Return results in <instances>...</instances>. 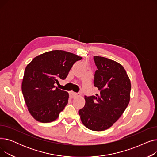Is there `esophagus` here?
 Returning a JSON list of instances; mask_svg holds the SVG:
<instances>
[{
	"mask_svg": "<svg viewBox=\"0 0 157 157\" xmlns=\"http://www.w3.org/2000/svg\"><path fill=\"white\" fill-rule=\"evenodd\" d=\"M79 95H80L79 93L78 94V93H75V92H69V97L71 98H74V97H76L79 96Z\"/></svg>",
	"mask_w": 157,
	"mask_h": 157,
	"instance_id": "34e87169",
	"label": "esophagus"
}]
</instances>
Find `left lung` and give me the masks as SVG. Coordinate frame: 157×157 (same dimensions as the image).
Instances as JSON below:
<instances>
[{
  "mask_svg": "<svg viewBox=\"0 0 157 157\" xmlns=\"http://www.w3.org/2000/svg\"><path fill=\"white\" fill-rule=\"evenodd\" d=\"M97 70L94 83L100 93L85 96V105L79 111L81 120L88 129L102 131L111 127L126 109L131 83L124 67L107 58L94 56Z\"/></svg>",
  "mask_w": 157,
  "mask_h": 157,
  "instance_id": "left-lung-1",
  "label": "left lung"
}]
</instances>
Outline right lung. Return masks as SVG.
Listing matches in <instances>:
<instances>
[{"label": "right lung", "mask_w": 157, "mask_h": 157, "mask_svg": "<svg viewBox=\"0 0 157 157\" xmlns=\"http://www.w3.org/2000/svg\"><path fill=\"white\" fill-rule=\"evenodd\" d=\"M82 59L72 53L53 50L37 56L25 70L21 90L30 114L35 120L49 123L59 117L68 103L69 94L57 87L73 64Z\"/></svg>", "instance_id": "obj_1"}]
</instances>
